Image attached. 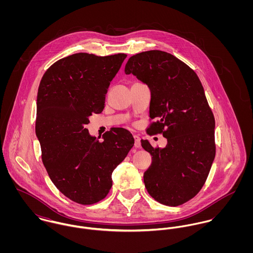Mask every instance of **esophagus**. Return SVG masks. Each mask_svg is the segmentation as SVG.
Listing matches in <instances>:
<instances>
[{"mask_svg":"<svg viewBox=\"0 0 253 253\" xmlns=\"http://www.w3.org/2000/svg\"><path fill=\"white\" fill-rule=\"evenodd\" d=\"M134 147L135 148H140L141 147V142H140V138L138 135H134Z\"/></svg>","mask_w":253,"mask_h":253,"instance_id":"obj_1","label":"esophagus"}]
</instances>
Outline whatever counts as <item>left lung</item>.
Returning a JSON list of instances; mask_svg holds the SVG:
<instances>
[{"label":"left lung","instance_id":"left-lung-1","mask_svg":"<svg viewBox=\"0 0 253 253\" xmlns=\"http://www.w3.org/2000/svg\"><path fill=\"white\" fill-rule=\"evenodd\" d=\"M151 90L148 132L163 133L165 148L141 145L152 156L145 187L157 202L177 207L202 189L215 157V120L202 83L188 65L162 50L132 55L125 67Z\"/></svg>","mask_w":253,"mask_h":253}]
</instances>
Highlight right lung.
I'll list each match as a JSON object with an SVG mask.
<instances>
[{
  "label": "right lung",
  "instance_id": "right-lung-1",
  "mask_svg": "<svg viewBox=\"0 0 253 253\" xmlns=\"http://www.w3.org/2000/svg\"><path fill=\"white\" fill-rule=\"evenodd\" d=\"M126 57L75 53L53 63L39 85L36 135L42 164L56 188L81 205L108 195L113 170L134 144L125 128H111L100 142L85 127L92 113L103 111L110 82Z\"/></svg>",
  "mask_w": 253,
  "mask_h": 253
}]
</instances>
